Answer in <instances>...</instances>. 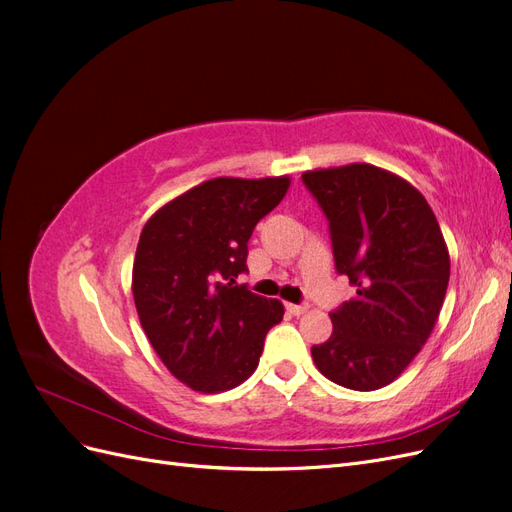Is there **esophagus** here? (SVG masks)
Returning a JSON list of instances; mask_svg holds the SVG:
<instances>
[{
  "label": "esophagus",
  "mask_w": 512,
  "mask_h": 512,
  "mask_svg": "<svg viewBox=\"0 0 512 512\" xmlns=\"http://www.w3.org/2000/svg\"><path fill=\"white\" fill-rule=\"evenodd\" d=\"M286 309L292 316H301L307 312V305H294V303H286Z\"/></svg>",
  "instance_id": "34e87169"
}]
</instances>
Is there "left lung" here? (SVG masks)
<instances>
[{
    "label": "left lung",
    "instance_id": "obj_1",
    "mask_svg": "<svg viewBox=\"0 0 512 512\" xmlns=\"http://www.w3.org/2000/svg\"><path fill=\"white\" fill-rule=\"evenodd\" d=\"M329 220L337 273L356 297L331 312L333 333L312 346L324 378L376 391L401 376L429 339L451 277L440 224L414 185L371 164L301 175Z\"/></svg>",
    "mask_w": 512,
    "mask_h": 512
}]
</instances>
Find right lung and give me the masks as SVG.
<instances>
[{"mask_svg": "<svg viewBox=\"0 0 512 512\" xmlns=\"http://www.w3.org/2000/svg\"><path fill=\"white\" fill-rule=\"evenodd\" d=\"M290 177H218L147 220L132 294L141 327L166 369L200 393H222L258 367L284 305L237 286L254 226L282 203Z\"/></svg>", "mask_w": 512, "mask_h": 512, "instance_id": "obj_1", "label": "right lung"}]
</instances>
